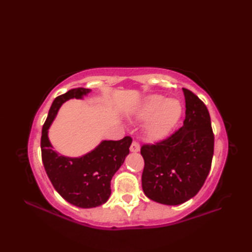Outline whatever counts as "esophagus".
<instances>
[{
	"mask_svg": "<svg viewBox=\"0 0 252 252\" xmlns=\"http://www.w3.org/2000/svg\"><path fill=\"white\" fill-rule=\"evenodd\" d=\"M130 151L132 153H136L140 151V144H138L137 141H133L131 144V147H130Z\"/></svg>",
	"mask_w": 252,
	"mask_h": 252,
	"instance_id": "esophagus-1",
	"label": "esophagus"
}]
</instances>
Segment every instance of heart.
<instances>
[{"mask_svg":"<svg viewBox=\"0 0 252 252\" xmlns=\"http://www.w3.org/2000/svg\"><path fill=\"white\" fill-rule=\"evenodd\" d=\"M182 115V106L179 100L167 99L162 95H151L144 100L138 110L141 119H149L146 134L152 140L163 138L172 130Z\"/></svg>","mask_w":252,"mask_h":252,"instance_id":"1","label":"heart"}]
</instances>
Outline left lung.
Returning <instances> with one entry per match:
<instances>
[{"instance_id": "1", "label": "left lung", "mask_w": 252, "mask_h": 252, "mask_svg": "<svg viewBox=\"0 0 252 252\" xmlns=\"http://www.w3.org/2000/svg\"><path fill=\"white\" fill-rule=\"evenodd\" d=\"M186 111L183 126L164 140L144 144L142 187L145 195L163 205H181L200 190L211 168L215 134L203 101L183 89Z\"/></svg>"}]
</instances>
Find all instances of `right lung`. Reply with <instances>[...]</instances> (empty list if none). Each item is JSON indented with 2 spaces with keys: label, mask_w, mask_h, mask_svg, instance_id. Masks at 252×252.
Here are the masks:
<instances>
[{
  "label": "right lung",
  "mask_w": 252,
  "mask_h": 252,
  "mask_svg": "<svg viewBox=\"0 0 252 252\" xmlns=\"http://www.w3.org/2000/svg\"><path fill=\"white\" fill-rule=\"evenodd\" d=\"M90 89L77 88L68 91L53 101L42 127L41 153L46 174L54 189L63 199L79 208H94L103 205L111 194L110 181L130 153L132 138L103 141L94 151L82 157L70 158L53 149L47 130L60 107L70 98H82Z\"/></svg>",
  "instance_id": "obj_1"
}]
</instances>
